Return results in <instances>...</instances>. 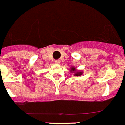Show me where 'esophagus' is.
I'll use <instances>...</instances> for the list:
<instances>
[{
	"mask_svg": "<svg viewBox=\"0 0 125 125\" xmlns=\"http://www.w3.org/2000/svg\"><path fill=\"white\" fill-rule=\"evenodd\" d=\"M54 62H55L56 64H59V63H60V61H59V60H56V61H54Z\"/></svg>",
	"mask_w": 125,
	"mask_h": 125,
	"instance_id": "esophagus-1",
	"label": "esophagus"
}]
</instances>
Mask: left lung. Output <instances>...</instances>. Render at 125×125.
I'll return each mask as SVG.
<instances>
[{"label": "left lung", "mask_w": 125, "mask_h": 125, "mask_svg": "<svg viewBox=\"0 0 125 125\" xmlns=\"http://www.w3.org/2000/svg\"><path fill=\"white\" fill-rule=\"evenodd\" d=\"M71 73H73L75 76H80V75H82V73H83V72H82V71H76V68H75V67L71 68Z\"/></svg>", "instance_id": "1"}]
</instances>
